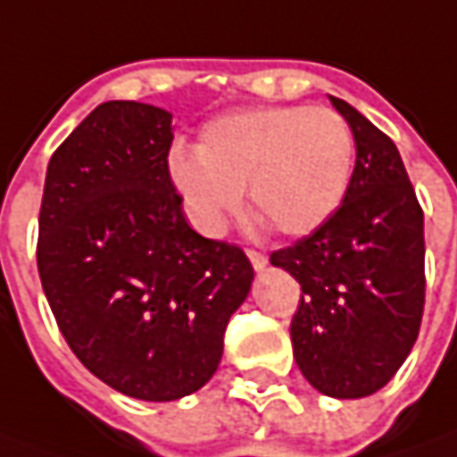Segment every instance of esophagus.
<instances>
[{"label":"esophagus","mask_w":457,"mask_h":457,"mask_svg":"<svg viewBox=\"0 0 457 457\" xmlns=\"http://www.w3.org/2000/svg\"><path fill=\"white\" fill-rule=\"evenodd\" d=\"M247 257H250V262H253L254 270H262L265 265H268V254L265 253H257V250H250L247 253Z\"/></svg>","instance_id":"esophagus-1"}]
</instances>
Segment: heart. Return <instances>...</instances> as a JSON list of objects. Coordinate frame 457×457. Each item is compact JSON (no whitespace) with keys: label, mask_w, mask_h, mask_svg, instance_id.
I'll return each instance as SVG.
<instances>
[{"label":"heart","mask_w":457,"mask_h":457,"mask_svg":"<svg viewBox=\"0 0 457 457\" xmlns=\"http://www.w3.org/2000/svg\"><path fill=\"white\" fill-rule=\"evenodd\" d=\"M355 142L328 107H253L215 117L200 132L197 154L172 152L167 172L187 215L217 235L250 189L254 210L282 235L322 228L343 204Z\"/></svg>","instance_id":"heart-1"}]
</instances>
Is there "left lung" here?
<instances>
[{
  "label": "left lung",
  "mask_w": 457,
  "mask_h": 457,
  "mask_svg": "<svg viewBox=\"0 0 457 457\" xmlns=\"http://www.w3.org/2000/svg\"><path fill=\"white\" fill-rule=\"evenodd\" d=\"M355 137L343 204L322 228L270 254L303 295L293 355L307 383L340 400L378 393L411 355L425 305L423 210L398 147L345 99Z\"/></svg>",
  "instance_id": "1"
}]
</instances>
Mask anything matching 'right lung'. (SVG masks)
<instances>
[{
    "label": "right lung",
    "instance_id": "right-lung-1",
    "mask_svg": "<svg viewBox=\"0 0 457 457\" xmlns=\"http://www.w3.org/2000/svg\"><path fill=\"white\" fill-rule=\"evenodd\" d=\"M172 114L114 99L52 154L37 268L67 345L117 393L170 403L200 390L253 285L237 245L189 228L170 182Z\"/></svg>",
    "mask_w": 457,
    "mask_h": 457
}]
</instances>
